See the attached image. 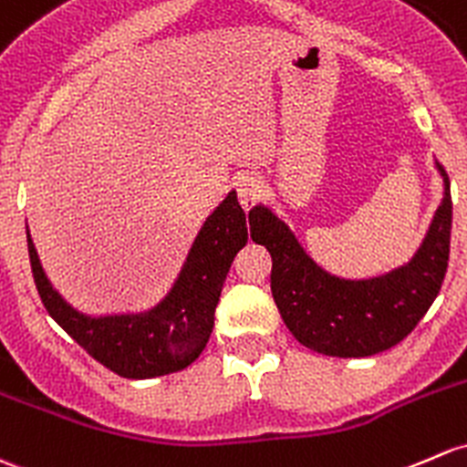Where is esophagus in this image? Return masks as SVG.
<instances>
[{
	"instance_id": "esophagus-1",
	"label": "esophagus",
	"mask_w": 467,
	"mask_h": 467,
	"mask_svg": "<svg viewBox=\"0 0 467 467\" xmlns=\"http://www.w3.org/2000/svg\"><path fill=\"white\" fill-rule=\"evenodd\" d=\"M234 192L239 196L242 208L248 213V210H253V205L257 203L259 199V181L250 174L239 176V179L234 181Z\"/></svg>"
}]
</instances>
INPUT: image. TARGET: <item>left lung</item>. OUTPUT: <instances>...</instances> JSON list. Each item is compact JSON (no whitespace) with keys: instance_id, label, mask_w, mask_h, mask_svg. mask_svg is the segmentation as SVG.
<instances>
[{"instance_id":"obj_1","label":"left lung","mask_w":467,"mask_h":467,"mask_svg":"<svg viewBox=\"0 0 467 467\" xmlns=\"http://www.w3.org/2000/svg\"><path fill=\"white\" fill-rule=\"evenodd\" d=\"M445 181L430 233L407 266L374 279H340L322 271L288 225L268 208L250 210V237L273 257L271 291L288 331L306 349L337 358H365L405 340L423 320L443 284L450 259L452 196Z\"/></svg>"}]
</instances>
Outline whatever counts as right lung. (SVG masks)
Here are the masks:
<instances>
[{"label":"right lung","mask_w":467,"mask_h":467,"mask_svg":"<svg viewBox=\"0 0 467 467\" xmlns=\"http://www.w3.org/2000/svg\"><path fill=\"white\" fill-rule=\"evenodd\" d=\"M28 239L31 271L44 308L100 365L122 378L165 376L199 358L214 327L225 275L248 242V223L237 192L210 214L170 296L147 313L89 317L57 296Z\"/></svg>","instance_id":"1"}]
</instances>
